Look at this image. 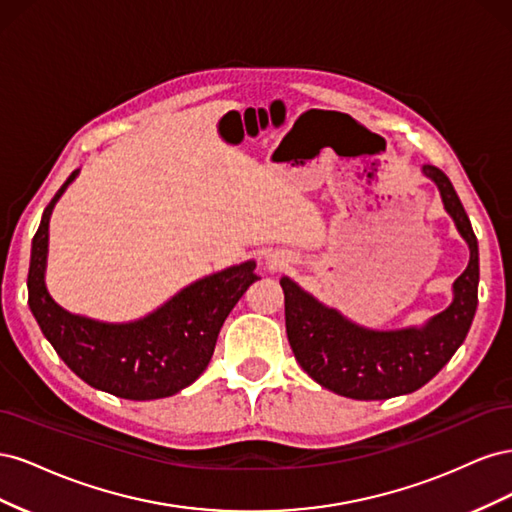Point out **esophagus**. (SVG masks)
Instances as JSON below:
<instances>
[{
    "mask_svg": "<svg viewBox=\"0 0 512 512\" xmlns=\"http://www.w3.org/2000/svg\"><path fill=\"white\" fill-rule=\"evenodd\" d=\"M286 262V258L284 256H280V254H269L267 256V267L269 269H280L282 265Z\"/></svg>",
    "mask_w": 512,
    "mask_h": 512,
    "instance_id": "esophagus-1",
    "label": "esophagus"
}]
</instances>
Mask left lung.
<instances>
[{
    "instance_id": "8db88e82",
    "label": "left lung",
    "mask_w": 512,
    "mask_h": 512,
    "mask_svg": "<svg viewBox=\"0 0 512 512\" xmlns=\"http://www.w3.org/2000/svg\"><path fill=\"white\" fill-rule=\"evenodd\" d=\"M444 211L470 247V262L453 282V301L421 327L367 329L324 305L290 277L280 284L286 301V333L294 359L324 389L350 399H389L421 389L451 361L466 339L478 305V241L468 213L440 168L425 164Z\"/></svg>"
}]
</instances>
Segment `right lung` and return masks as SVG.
<instances>
[{
    "label": "right lung",
    "mask_w": 512,
    "mask_h": 512,
    "mask_svg": "<svg viewBox=\"0 0 512 512\" xmlns=\"http://www.w3.org/2000/svg\"><path fill=\"white\" fill-rule=\"evenodd\" d=\"M76 177L79 170L44 209L32 241L29 309L59 359L94 389L132 401L175 395L207 369L226 316L258 280L256 262L200 277L138 320L100 322L70 314L46 290L44 275L51 213Z\"/></svg>",
    "instance_id": "right-lung-1"
}]
</instances>
